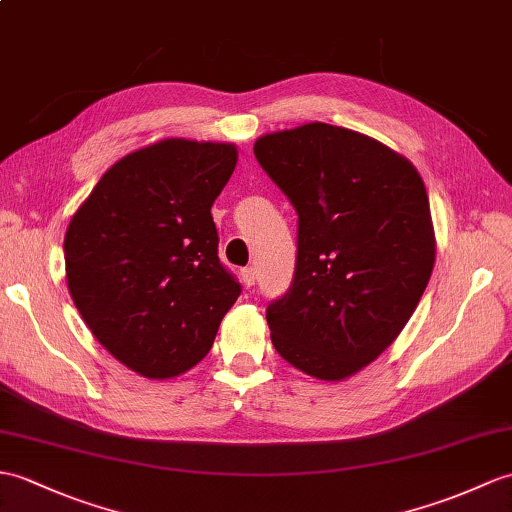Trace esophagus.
Instances as JSON below:
<instances>
[{"label": "esophagus", "instance_id": "1", "mask_svg": "<svg viewBox=\"0 0 512 512\" xmlns=\"http://www.w3.org/2000/svg\"><path fill=\"white\" fill-rule=\"evenodd\" d=\"M255 279H257V275H255V268L253 266H248V268L242 270V283L246 285V288H253Z\"/></svg>", "mask_w": 512, "mask_h": 512}]
</instances>
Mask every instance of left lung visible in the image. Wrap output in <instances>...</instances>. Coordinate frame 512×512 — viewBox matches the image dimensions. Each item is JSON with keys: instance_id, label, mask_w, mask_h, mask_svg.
Returning a JSON list of instances; mask_svg holds the SVG:
<instances>
[{"instance_id": "left-lung-1", "label": "left lung", "mask_w": 512, "mask_h": 512, "mask_svg": "<svg viewBox=\"0 0 512 512\" xmlns=\"http://www.w3.org/2000/svg\"><path fill=\"white\" fill-rule=\"evenodd\" d=\"M255 159L299 216L288 292L266 310L277 353L340 382L406 327L434 268V229L414 165L323 122L255 141Z\"/></svg>"}]
</instances>
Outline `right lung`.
Instances as JSON below:
<instances>
[{
  "label": "right lung",
  "instance_id": "1",
  "mask_svg": "<svg viewBox=\"0 0 512 512\" xmlns=\"http://www.w3.org/2000/svg\"><path fill=\"white\" fill-rule=\"evenodd\" d=\"M237 163L231 144L163 139L126 154L65 235L69 294L113 358L150 379L209 353L242 285L220 264L211 205Z\"/></svg>",
  "mask_w": 512,
  "mask_h": 512
}]
</instances>
